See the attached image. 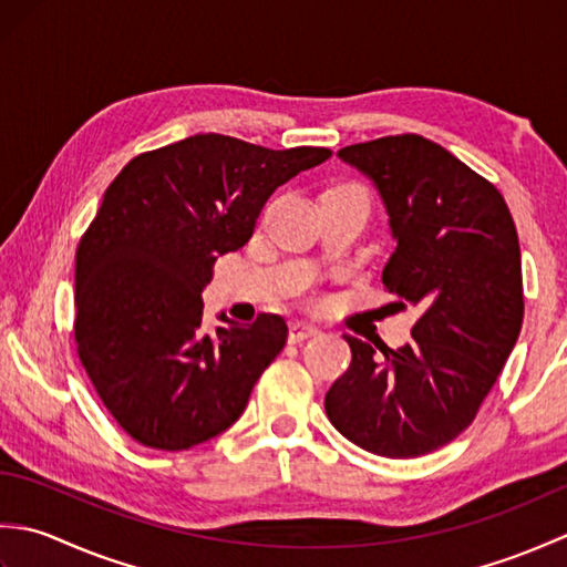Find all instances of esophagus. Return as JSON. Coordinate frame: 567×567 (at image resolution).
I'll use <instances>...</instances> for the list:
<instances>
[{"mask_svg":"<svg viewBox=\"0 0 567 567\" xmlns=\"http://www.w3.org/2000/svg\"><path fill=\"white\" fill-rule=\"evenodd\" d=\"M319 333V327H315V323L309 321H290V333H287V339H290V343H299L309 339V336H317Z\"/></svg>","mask_w":567,"mask_h":567,"instance_id":"34e87169","label":"esophagus"}]
</instances>
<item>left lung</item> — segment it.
<instances>
[{
  "label": "left lung",
  "instance_id": "8db88e82",
  "mask_svg": "<svg viewBox=\"0 0 567 567\" xmlns=\"http://www.w3.org/2000/svg\"><path fill=\"white\" fill-rule=\"evenodd\" d=\"M339 155L380 189L396 240L384 290L419 319L414 341L396 351L380 343L382 355L346 333L351 368L323 406L360 449L426 455L473 424L519 339V236L499 189L424 136H384Z\"/></svg>",
  "mask_w": 567,
  "mask_h": 567
}]
</instances>
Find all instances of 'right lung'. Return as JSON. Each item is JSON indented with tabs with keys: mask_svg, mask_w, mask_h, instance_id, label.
Masks as SVG:
<instances>
[{
	"mask_svg": "<svg viewBox=\"0 0 567 567\" xmlns=\"http://www.w3.org/2000/svg\"><path fill=\"white\" fill-rule=\"evenodd\" d=\"M327 158L197 134L136 155L106 187L75 252V343L131 439L187 451L244 414L287 323L258 315L209 333L202 290L219 256L248 244L272 192Z\"/></svg>",
	"mask_w": 567,
	"mask_h": 567,
	"instance_id": "1",
	"label": "right lung"
}]
</instances>
